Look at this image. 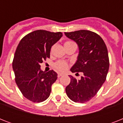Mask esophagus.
I'll return each instance as SVG.
<instances>
[{"instance_id": "1", "label": "esophagus", "mask_w": 123, "mask_h": 123, "mask_svg": "<svg viewBox=\"0 0 123 123\" xmlns=\"http://www.w3.org/2000/svg\"><path fill=\"white\" fill-rule=\"evenodd\" d=\"M63 75H64V74H62V73H58L57 77H58V78H60V77H62V76H63Z\"/></svg>"}]
</instances>
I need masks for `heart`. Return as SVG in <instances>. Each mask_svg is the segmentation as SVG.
Instances as JSON below:
<instances>
[{"mask_svg": "<svg viewBox=\"0 0 123 123\" xmlns=\"http://www.w3.org/2000/svg\"><path fill=\"white\" fill-rule=\"evenodd\" d=\"M73 42L72 41H66V42L64 43V45L66 44H71V43H73ZM54 68L58 71H65L66 69H68V64L67 62H66L65 61H59L56 62L54 64Z\"/></svg>", "mask_w": 123, "mask_h": 123, "instance_id": "obj_1", "label": "heart"}]
</instances>
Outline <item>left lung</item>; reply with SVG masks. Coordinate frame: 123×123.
<instances>
[{
	"label": "left lung",
	"mask_w": 123,
	"mask_h": 123,
	"mask_svg": "<svg viewBox=\"0 0 123 123\" xmlns=\"http://www.w3.org/2000/svg\"><path fill=\"white\" fill-rule=\"evenodd\" d=\"M64 34L77 43L79 49L77 62L70 71L84 73L79 80L69 76L71 82L66 92L72 101L85 103L96 94L106 80L109 69L108 50L103 39L94 32L80 30Z\"/></svg>",
	"instance_id": "obj_1"
}]
</instances>
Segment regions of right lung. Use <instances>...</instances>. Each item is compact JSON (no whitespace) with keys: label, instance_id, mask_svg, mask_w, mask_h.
I'll return each instance as SVG.
<instances>
[{"label":"right lung","instance_id":"obj_1","mask_svg":"<svg viewBox=\"0 0 123 123\" xmlns=\"http://www.w3.org/2000/svg\"><path fill=\"white\" fill-rule=\"evenodd\" d=\"M62 36L61 32L37 30L28 34L18 44L12 61L15 82L29 100L39 103L50 94L52 85L57 79L54 70L42 71L40 64L50 58L52 46Z\"/></svg>","mask_w":123,"mask_h":123}]
</instances>
